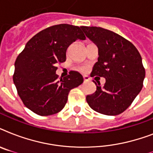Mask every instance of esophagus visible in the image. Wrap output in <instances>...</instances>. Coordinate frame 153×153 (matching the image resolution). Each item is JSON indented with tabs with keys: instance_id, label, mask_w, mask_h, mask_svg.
<instances>
[{
	"instance_id": "obj_1",
	"label": "esophagus",
	"mask_w": 153,
	"mask_h": 153,
	"mask_svg": "<svg viewBox=\"0 0 153 153\" xmlns=\"http://www.w3.org/2000/svg\"><path fill=\"white\" fill-rule=\"evenodd\" d=\"M83 79H84V82H88L90 81V78H89L87 75H84L83 76Z\"/></svg>"
}]
</instances>
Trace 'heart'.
<instances>
[{
  "mask_svg": "<svg viewBox=\"0 0 153 153\" xmlns=\"http://www.w3.org/2000/svg\"><path fill=\"white\" fill-rule=\"evenodd\" d=\"M79 71H82V72H85L86 71V70H87V67H85V66H82V67H80L79 68Z\"/></svg>",
  "mask_w": 153,
  "mask_h": 153,
  "instance_id": "1",
  "label": "heart"
}]
</instances>
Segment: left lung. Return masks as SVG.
<instances>
[{
	"mask_svg": "<svg viewBox=\"0 0 153 153\" xmlns=\"http://www.w3.org/2000/svg\"><path fill=\"white\" fill-rule=\"evenodd\" d=\"M82 30L98 48L99 57L91 76L105 79L103 86L94 81L97 89L86 96V102L98 113L118 115L132 104L143 87L145 70L141 56L130 41L112 31L85 26Z\"/></svg>",
	"mask_w": 153,
	"mask_h": 153,
	"instance_id": "8db88e82",
	"label": "left lung"
}]
</instances>
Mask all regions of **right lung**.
<instances>
[{
  "mask_svg": "<svg viewBox=\"0 0 153 153\" xmlns=\"http://www.w3.org/2000/svg\"><path fill=\"white\" fill-rule=\"evenodd\" d=\"M82 27L67 24L47 27L32 37L16 58L13 82L23 103L35 114L60 112L71 90L82 83V74L75 71L60 80L55 74L56 65L66 61L67 48L86 39Z\"/></svg>",
  "mask_w": 153,
  "mask_h": 153,
  "instance_id": "add662e5",
  "label": "right lung"
}]
</instances>
